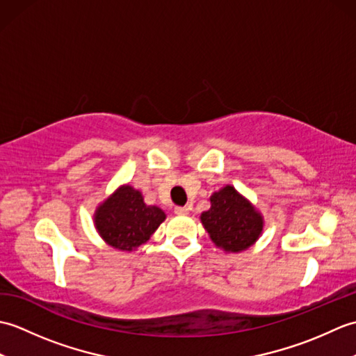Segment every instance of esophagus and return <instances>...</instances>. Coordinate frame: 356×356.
Listing matches in <instances>:
<instances>
[{
	"mask_svg": "<svg viewBox=\"0 0 356 356\" xmlns=\"http://www.w3.org/2000/svg\"><path fill=\"white\" fill-rule=\"evenodd\" d=\"M174 213H176L177 216H186L188 208L186 207H176V208H174Z\"/></svg>",
	"mask_w": 356,
	"mask_h": 356,
	"instance_id": "obj_1",
	"label": "esophagus"
}]
</instances>
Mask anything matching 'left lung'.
<instances>
[{
    "label": "left lung",
    "mask_w": 356,
    "mask_h": 356,
    "mask_svg": "<svg viewBox=\"0 0 356 356\" xmlns=\"http://www.w3.org/2000/svg\"><path fill=\"white\" fill-rule=\"evenodd\" d=\"M200 218L211 240L231 252L254 245L263 229L261 216L229 185L211 195V208Z\"/></svg>",
    "instance_id": "left-lung-1"
}]
</instances>
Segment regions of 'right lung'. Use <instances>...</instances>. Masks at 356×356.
Returning a JSON list of instances; mask_svg holds the SVG:
<instances>
[{"instance_id":"add662e5","label":"right lung","mask_w":356,"mask_h":356,"mask_svg":"<svg viewBox=\"0 0 356 356\" xmlns=\"http://www.w3.org/2000/svg\"><path fill=\"white\" fill-rule=\"evenodd\" d=\"M165 213L157 207H147L142 194L131 186H122L96 211V228L101 237L120 251H133L149 238Z\"/></svg>"}]
</instances>
